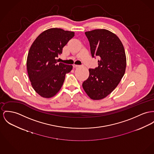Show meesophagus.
I'll use <instances>...</instances> for the list:
<instances>
[{"label":"esophagus","instance_id":"1","mask_svg":"<svg viewBox=\"0 0 154 154\" xmlns=\"http://www.w3.org/2000/svg\"><path fill=\"white\" fill-rule=\"evenodd\" d=\"M73 68H77V67H79V66H80V65H75V64H74V65H73Z\"/></svg>","mask_w":154,"mask_h":154}]
</instances>
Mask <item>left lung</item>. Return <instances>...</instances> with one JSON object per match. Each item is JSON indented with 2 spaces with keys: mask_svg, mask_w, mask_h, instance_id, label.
<instances>
[{
  "mask_svg": "<svg viewBox=\"0 0 154 154\" xmlns=\"http://www.w3.org/2000/svg\"><path fill=\"white\" fill-rule=\"evenodd\" d=\"M92 57H98V66L89 69V76L82 86L93 100H100L113 92L122 80L126 68V56L119 38L106 29L85 32Z\"/></svg>",
  "mask_w": 154,
  "mask_h": 154,
  "instance_id": "obj_1",
  "label": "left lung"
}]
</instances>
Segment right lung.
Returning <instances> with one entry per match:
<instances>
[{"label": "right lung", "instance_id": "1", "mask_svg": "<svg viewBox=\"0 0 154 154\" xmlns=\"http://www.w3.org/2000/svg\"><path fill=\"white\" fill-rule=\"evenodd\" d=\"M75 35L73 31L52 28L43 31L33 42L28 53L27 69L34 90L50 98L60 91L72 65L58 63L62 48Z\"/></svg>", "mask_w": 154, "mask_h": 154}]
</instances>
